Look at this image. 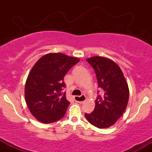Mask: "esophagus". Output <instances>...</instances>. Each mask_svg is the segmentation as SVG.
I'll use <instances>...</instances> for the list:
<instances>
[{
	"label": "esophagus",
	"instance_id": "esophagus-1",
	"mask_svg": "<svg viewBox=\"0 0 152 152\" xmlns=\"http://www.w3.org/2000/svg\"><path fill=\"white\" fill-rule=\"evenodd\" d=\"M74 100L76 101V102L81 103V104H82V103H83L86 100V97L85 95H81V96H74Z\"/></svg>",
	"mask_w": 152,
	"mask_h": 152
}]
</instances>
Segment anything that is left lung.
Here are the masks:
<instances>
[{"instance_id": "1", "label": "left lung", "mask_w": 152, "mask_h": 152, "mask_svg": "<svg viewBox=\"0 0 152 152\" xmlns=\"http://www.w3.org/2000/svg\"><path fill=\"white\" fill-rule=\"evenodd\" d=\"M86 61L95 71L99 87L103 89L104 94L96 99L94 111L85 114V116L97 128H109L126 109L129 96L128 83L121 69L114 61L98 56Z\"/></svg>"}]
</instances>
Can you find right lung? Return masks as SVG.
Returning <instances> with one entry per match:
<instances>
[{
    "label": "right lung",
    "instance_id": "obj_1",
    "mask_svg": "<svg viewBox=\"0 0 152 152\" xmlns=\"http://www.w3.org/2000/svg\"><path fill=\"white\" fill-rule=\"evenodd\" d=\"M79 58L61 53L45 54L34 64L25 85V100L31 114L41 123L58 121L70 102L66 99L64 76Z\"/></svg>",
    "mask_w": 152,
    "mask_h": 152
}]
</instances>
